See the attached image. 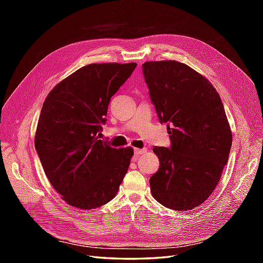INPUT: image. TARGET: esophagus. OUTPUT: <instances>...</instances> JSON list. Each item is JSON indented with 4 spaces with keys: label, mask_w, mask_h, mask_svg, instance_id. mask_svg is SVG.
<instances>
[{
    "label": "esophagus",
    "mask_w": 263,
    "mask_h": 263,
    "mask_svg": "<svg viewBox=\"0 0 263 263\" xmlns=\"http://www.w3.org/2000/svg\"><path fill=\"white\" fill-rule=\"evenodd\" d=\"M146 151H147V149H146V148H144V149L135 148V149H134V153H135V155H136V156H140V155H142V154H145Z\"/></svg>",
    "instance_id": "34e87169"
}]
</instances>
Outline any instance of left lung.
I'll use <instances>...</instances> for the list:
<instances>
[{
	"mask_svg": "<svg viewBox=\"0 0 263 263\" xmlns=\"http://www.w3.org/2000/svg\"><path fill=\"white\" fill-rule=\"evenodd\" d=\"M151 102L166 124L171 147H155L160 166L150 178L151 194L163 206L189 211L218 184L233 135L219 94L194 69L176 60L142 65Z\"/></svg>",
	"mask_w": 263,
	"mask_h": 263,
	"instance_id": "1",
	"label": "left lung"
}]
</instances>
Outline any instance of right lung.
<instances>
[{"mask_svg": "<svg viewBox=\"0 0 263 263\" xmlns=\"http://www.w3.org/2000/svg\"><path fill=\"white\" fill-rule=\"evenodd\" d=\"M137 63H91L47 95L35 148L50 184L67 204L93 210L112 201L128 170L134 149L98 139L110 98Z\"/></svg>", "mask_w": 263, "mask_h": 263, "instance_id": "add662e5", "label": "right lung"}]
</instances>
